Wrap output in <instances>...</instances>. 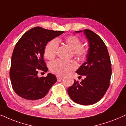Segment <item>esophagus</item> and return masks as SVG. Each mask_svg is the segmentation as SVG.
Segmentation results:
<instances>
[{
  "label": "esophagus",
  "instance_id": "obj_1",
  "mask_svg": "<svg viewBox=\"0 0 126 126\" xmlns=\"http://www.w3.org/2000/svg\"><path fill=\"white\" fill-rule=\"evenodd\" d=\"M63 78V76H60V75H57V79L58 80L62 79Z\"/></svg>",
  "mask_w": 126,
  "mask_h": 126
}]
</instances>
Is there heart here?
I'll return each mask as SVG.
<instances>
[{
	"label": "heart",
	"mask_w": 126,
	"mask_h": 126,
	"mask_svg": "<svg viewBox=\"0 0 126 126\" xmlns=\"http://www.w3.org/2000/svg\"><path fill=\"white\" fill-rule=\"evenodd\" d=\"M65 42L73 50L76 56L80 58H83L87 53V49L81 46L82 42L79 37L76 36L71 35L64 39ZM58 41L57 39H53L47 44L45 48L44 54L48 60H53L55 58L58 50ZM78 68V64L75 61H63L57 60L50 63V68L52 72L60 76L69 74Z\"/></svg>",
	"instance_id": "obj_1"
}]
</instances>
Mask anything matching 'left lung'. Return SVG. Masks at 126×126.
<instances>
[{
  "mask_svg": "<svg viewBox=\"0 0 126 126\" xmlns=\"http://www.w3.org/2000/svg\"><path fill=\"white\" fill-rule=\"evenodd\" d=\"M75 32H83L89 48L86 63L76 71L78 75L84 76V79L80 83L75 80L68 89V93L72 100L78 104L92 105L98 102L108 89L112 75L110 57L105 44L97 34L89 29Z\"/></svg>",
  "mask_w": 126,
  "mask_h": 126,
  "instance_id": "left-lung-1",
  "label": "left lung"
}]
</instances>
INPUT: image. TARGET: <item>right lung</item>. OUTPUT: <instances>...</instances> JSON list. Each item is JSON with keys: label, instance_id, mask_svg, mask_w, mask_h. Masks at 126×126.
Masks as SVG:
<instances>
[{"label": "right lung", "instance_id": "1", "mask_svg": "<svg viewBox=\"0 0 126 126\" xmlns=\"http://www.w3.org/2000/svg\"><path fill=\"white\" fill-rule=\"evenodd\" d=\"M63 33L35 27L25 32L16 44L11 57L10 78L14 91L27 104L43 102L57 81L54 75L49 73L46 77L39 78L37 73L39 70L48 71L43 59L46 46Z\"/></svg>", "mask_w": 126, "mask_h": 126}]
</instances>
